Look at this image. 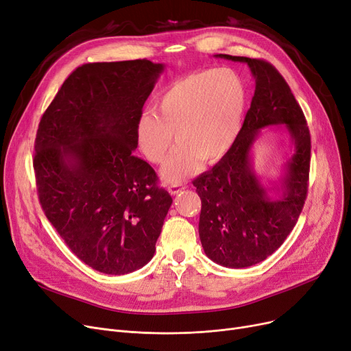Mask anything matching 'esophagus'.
Wrapping results in <instances>:
<instances>
[{
    "mask_svg": "<svg viewBox=\"0 0 351 351\" xmlns=\"http://www.w3.org/2000/svg\"><path fill=\"white\" fill-rule=\"evenodd\" d=\"M182 189H185V185H182V184H173V185H169V186H167V191H169V193H171V195H176V193H179Z\"/></svg>",
    "mask_w": 351,
    "mask_h": 351,
    "instance_id": "1",
    "label": "esophagus"
}]
</instances>
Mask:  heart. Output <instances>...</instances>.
<instances>
[{
  "mask_svg": "<svg viewBox=\"0 0 351 351\" xmlns=\"http://www.w3.org/2000/svg\"><path fill=\"white\" fill-rule=\"evenodd\" d=\"M250 101L248 86L232 69H208L179 77L156 100L158 113L145 112L136 126L142 155L160 165L166 184H180L199 169L202 159L215 163L237 145Z\"/></svg>",
  "mask_w": 351,
  "mask_h": 351,
  "instance_id": "heart-1",
  "label": "heart"
}]
</instances>
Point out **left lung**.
I'll use <instances>...</instances> for the list:
<instances>
[{
    "label": "left lung",
    "mask_w": 351,
    "mask_h": 351,
    "mask_svg": "<svg viewBox=\"0 0 351 351\" xmlns=\"http://www.w3.org/2000/svg\"><path fill=\"white\" fill-rule=\"evenodd\" d=\"M247 63L255 93L234 149L210 171L193 180L202 208L199 238L213 263L245 268L276 252L293 231L306 202L310 175L311 139L306 117L291 88L265 60L217 54ZM284 124L295 146L280 184L271 198L253 171L250 150L261 130Z\"/></svg>",
    "instance_id": "1"
}]
</instances>
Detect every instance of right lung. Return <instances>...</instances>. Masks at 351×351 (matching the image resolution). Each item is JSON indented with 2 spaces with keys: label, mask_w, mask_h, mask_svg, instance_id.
<instances>
[{
  "label": "right lung",
  "mask_w": 351,
  "mask_h": 351,
  "mask_svg": "<svg viewBox=\"0 0 351 351\" xmlns=\"http://www.w3.org/2000/svg\"><path fill=\"white\" fill-rule=\"evenodd\" d=\"M163 70L145 58L83 64L40 120L33 165L41 208L71 252L103 274L146 265L172 205L154 167L133 155Z\"/></svg>",
  "instance_id": "1"
}]
</instances>
